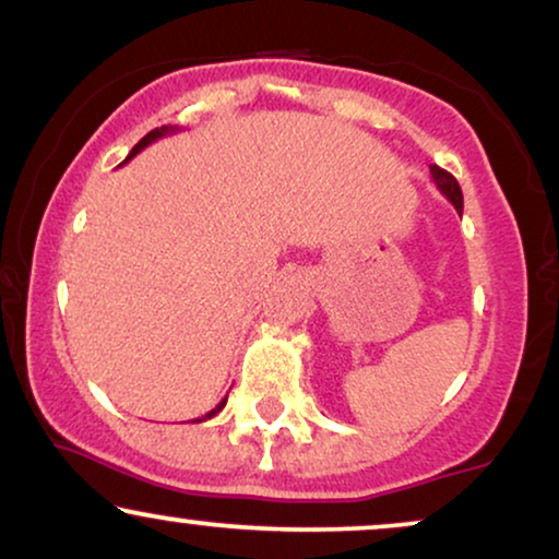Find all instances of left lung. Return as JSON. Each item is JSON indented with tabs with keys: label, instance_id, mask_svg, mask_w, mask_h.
I'll use <instances>...</instances> for the list:
<instances>
[{
	"label": "left lung",
	"instance_id": "1",
	"mask_svg": "<svg viewBox=\"0 0 559 559\" xmlns=\"http://www.w3.org/2000/svg\"><path fill=\"white\" fill-rule=\"evenodd\" d=\"M430 175H432L435 186H438L440 193L455 205L457 213H463V190H461V186H457V180L453 178V175H450L448 170H442V167H438V165H430Z\"/></svg>",
	"mask_w": 559,
	"mask_h": 559
}]
</instances>
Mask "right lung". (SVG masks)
Wrapping results in <instances>:
<instances>
[{
  "instance_id": "add662e5",
  "label": "right lung",
  "mask_w": 559,
  "mask_h": 559,
  "mask_svg": "<svg viewBox=\"0 0 559 559\" xmlns=\"http://www.w3.org/2000/svg\"><path fill=\"white\" fill-rule=\"evenodd\" d=\"M173 132H178V127H159V129H152V132H150L147 136H142V140L134 144V147H132V152H129V155H127V159H124V163H129V159H132L134 155H140V152H142L144 147H147V144H152V142H157V140H159V136H167V134H173ZM226 400H228V396H224V400H221V402L216 404V407H213L211 412H205V415H203V417H198V419H193V423H205V419H211L213 415H218V412L226 407Z\"/></svg>"
}]
</instances>
